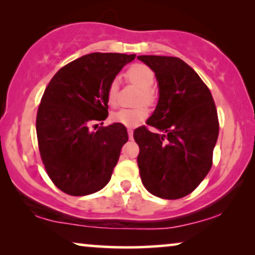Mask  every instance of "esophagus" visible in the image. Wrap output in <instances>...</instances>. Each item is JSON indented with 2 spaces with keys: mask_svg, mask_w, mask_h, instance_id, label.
<instances>
[{
  "mask_svg": "<svg viewBox=\"0 0 255 255\" xmlns=\"http://www.w3.org/2000/svg\"><path fill=\"white\" fill-rule=\"evenodd\" d=\"M128 135H129V138L131 140L133 138V129L131 128H128Z\"/></svg>",
  "mask_w": 255,
  "mask_h": 255,
  "instance_id": "esophagus-1",
  "label": "esophagus"
}]
</instances>
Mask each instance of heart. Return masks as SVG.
<instances>
[{"instance_id": "heart-1", "label": "heart", "mask_w": 255, "mask_h": 255, "mask_svg": "<svg viewBox=\"0 0 255 255\" xmlns=\"http://www.w3.org/2000/svg\"><path fill=\"white\" fill-rule=\"evenodd\" d=\"M126 77L131 84L136 85L142 90L140 101L152 104L155 101V92L152 85L155 83V74L150 67L144 64H135L126 72ZM107 103L110 106L115 107L119 104V80L113 79L107 87ZM148 117V108L137 106L133 108H121L112 115L113 121L124 125L126 127H135Z\"/></svg>"}]
</instances>
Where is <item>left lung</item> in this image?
Here are the masks:
<instances>
[{
    "instance_id": "obj_1",
    "label": "left lung",
    "mask_w": 255,
    "mask_h": 255,
    "mask_svg": "<svg viewBox=\"0 0 255 255\" xmlns=\"http://www.w3.org/2000/svg\"><path fill=\"white\" fill-rule=\"evenodd\" d=\"M154 71L158 101L145 124L134 130L144 188L164 199L191 193L209 174L219 133L215 101L192 67L177 57L138 56Z\"/></svg>"
}]
</instances>
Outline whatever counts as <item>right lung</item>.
Instances as JSON below:
<instances>
[{"mask_svg": "<svg viewBox=\"0 0 255 255\" xmlns=\"http://www.w3.org/2000/svg\"><path fill=\"white\" fill-rule=\"evenodd\" d=\"M134 58L86 54L62 67L44 91L36 119L40 157L53 184L67 195H91L110 182L127 129L118 122L90 128L106 120L108 85Z\"/></svg>", "mask_w": 255, "mask_h": 255, "instance_id": "1", "label": "right lung"}]
</instances>
